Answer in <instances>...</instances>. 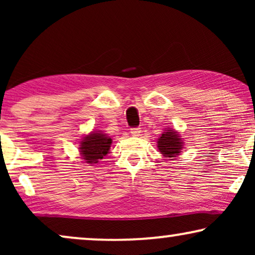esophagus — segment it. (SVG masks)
Returning <instances> with one entry per match:
<instances>
[{
  "label": "esophagus",
  "instance_id": "34e87169",
  "mask_svg": "<svg viewBox=\"0 0 255 255\" xmlns=\"http://www.w3.org/2000/svg\"><path fill=\"white\" fill-rule=\"evenodd\" d=\"M130 132H131L132 135H134V137H138V135L141 133V128H132Z\"/></svg>",
  "mask_w": 255,
  "mask_h": 255
}]
</instances>
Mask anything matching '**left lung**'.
Masks as SVG:
<instances>
[{
	"label": "left lung",
	"instance_id": "left-lung-1",
	"mask_svg": "<svg viewBox=\"0 0 255 255\" xmlns=\"http://www.w3.org/2000/svg\"><path fill=\"white\" fill-rule=\"evenodd\" d=\"M158 148L166 158H175L182 148V141L177 132L167 130L158 139Z\"/></svg>",
	"mask_w": 255,
	"mask_h": 255
}]
</instances>
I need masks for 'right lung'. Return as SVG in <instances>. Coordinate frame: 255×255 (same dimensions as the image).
Returning <instances> with one entry per match:
<instances>
[{
    "instance_id": "1",
    "label": "right lung",
    "mask_w": 255,
    "mask_h": 255,
    "mask_svg": "<svg viewBox=\"0 0 255 255\" xmlns=\"http://www.w3.org/2000/svg\"><path fill=\"white\" fill-rule=\"evenodd\" d=\"M111 138L103 134L102 132H92V133L83 138L80 145L81 154L86 162L97 163L100 159H103L108 154L111 146Z\"/></svg>"
}]
</instances>
